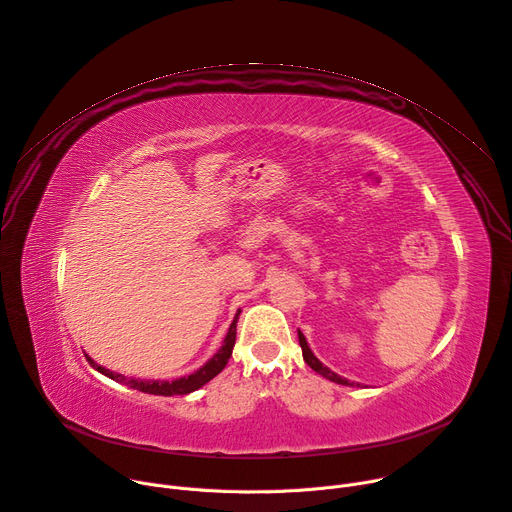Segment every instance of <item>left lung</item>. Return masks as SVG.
I'll list each match as a JSON object with an SVG mask.
<instances>
[{
    "label": "left lung",
    "mask_w": 512,
    "mask_h": 512,
    "mask_svg": "<svg viewBox=\"0 0 512 512\" xmlns=\"http://www.w3.org/2000/svg\"><path fill=\"white\" fill-rule=\"evenodd\" d=\"M298 339H300V347H302V357H304V361L316 371V374H320L322 378H327V380H331V382H335V384H343V386H353V382H349V380H345V378H341L339 374H335V371H331L327 365H322L316 357H314V353L310 351V347H308V343H306V337L298 331ZM359 386V384H357Z\"/></svg>",
    "instance_id": "obj_1"
}]
</instances>
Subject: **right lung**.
<instances>
[{
  "mask_svg": "<svg viewBox=\"0 0 512 512\" xmlns=\"http://www.w3.org/2000/svg\"><path fill=\"white\" fill-rule=\"evenodd\" d=\"M239 314L241 310L237 312L235 320H232L230 329L222 341V347L218 349V353H214L212 359H208L198 371H194V374L190 376H183V378H177V380H171V382H161V380H138V378H126L122 374H116V371H110L102 365H98L94 359L87 357V361L94 365L100 374L108 376L110 380L114 382H120V384H126L138 392H145V394H155V396H175V394H190L198 388H202L204 384H208L212 378H216L220 371L226 367L230 355H232V347H235V339H237V320H239Z\"/></svg>",
  "mask_w": 512,
  "mask_h": 512,
  "instance_id": "add662e5",
  "label": "right lung"
}]
</instances>
